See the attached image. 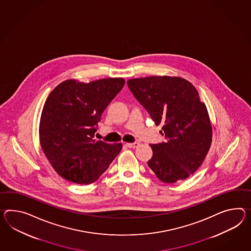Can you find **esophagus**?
<instances>
[{
    "instance_id": "1",
    "label": "esophagus",
    "mask_w": 251,
    "mask_h": 251,
    "mask_svg": "<svg viewBox=\"0 0 251 251\" xmlns=\"http://www.w3.org/2000/svg\"><path fill=\"white\" fill-rule=\"evenodd\" d=\"M139 144H140L139 142L135 141V142H132V143H127V144H126V146L128 148H133V149H134V148L138 147V146H139Z\"/></svg>"
}]
</instances>
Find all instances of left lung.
Returning a JSON list of instances; mask_svg holds the SVG:
<instances>
[{
  "instance_id": "obj_1",
  "label": "left lung",
  "mask_w": 251,
  "mask_h": 251,
  "mask_svg": "<svg viewBox=\"0 0 251 251\" xmlns=\"http://www.w3.org/2000/svg\"><path fill=\"white\" fill-rule=\"evenodd\" d=\"M127 84L155 124L162 125L165 141L151 144L148 166L165 183L190 177L201 165L212 139L208 110L195 87L170 76L132 79Z\"/></svg>"
}]
</instances>
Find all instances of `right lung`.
<instances>
[{"instance_id": "1", "label": "right lung", "mask_w": 251, "mask_h": 251, "mask_svg": "<svg viewBox=\"0 0 251 251\" xmlns=\"http://www.w3.org/2000/svg\"><path fill=\"white\" fill-rule=\"evenodd\" d=\"M123 78L90 83L68 80L50 93L40 123L43 152L56 172L74 183L97 180L120 153L122 143L94 141L107 106L122 91Z\"/></svg>"}]
</instances>
